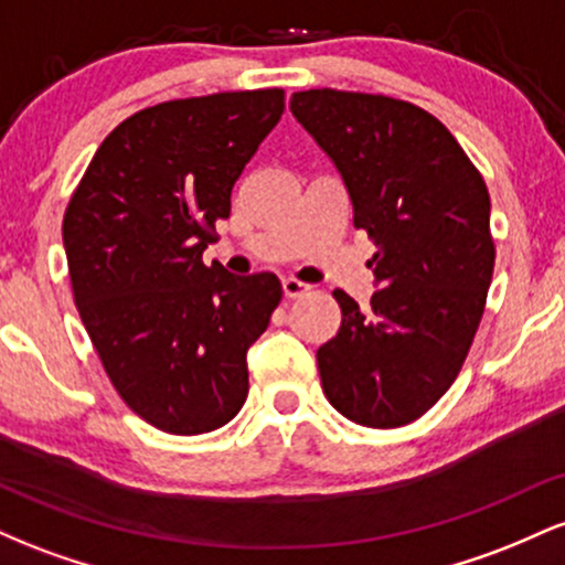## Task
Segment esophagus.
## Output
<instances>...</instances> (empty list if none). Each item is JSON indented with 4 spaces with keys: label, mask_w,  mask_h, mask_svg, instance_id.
<instances>
[{
    "label": "esophagus",
    "mask_w": 565,
    "mask_h": 565,
    "mask_svg": "<svg viewBox=\"0 0 565 565\" xmlns=\"http://www.w3.org/2000/svg\"><path fill=\"white\" fill-rule=\"evenodd\" d=\"M281 289H284V295L289 297V300H295V297H302L305 291H308L310 287H308V284L297 281V278H284V281H281Z\"/></svg>",
    "instance_id": "obj_1"
}]
</instances>
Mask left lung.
Returning a JSON list of instances; mask_svg holds the SVG:
<instances>
[{
    "mask_svg": "<svg viewBox=\"0 0 565 565\" xmlns=\"http://www.w3.org/2000/svg\"><path fill=\"white\" fill-rule=\"evenodd\" d=\"M289 111L377 244L372 308L334 291L342 327L316 353L321 387L350 423L408 425L449 391L481 323L494 274L489 191L449 129L412 103L308 89Z\"/></svg>",
    "mask_w": 565,
    "mask_h": 565,
    "instance_id": "1",
    "label": "left lung"
}]
</instances>
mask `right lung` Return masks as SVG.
<instances>
[{
    "label": "right lung",
    "mask_w": 565,
    "mask_h": 565,
    "mask_svg": "<svg viewBox=\"0 0 565 565\" xmlns=\"http://www.w3.org/2000/svg\"><path fill=\"white\" fill-rule=\"evenodd\" d=\"M281 114L284 89L159 103L100 142L68 201L63 246L84 329L125 404L172 436L236 417L246 350L281 300L274 274L201 260Z\"/></svg>",
    "instance_id": "obj_1"
}]
</instances>
